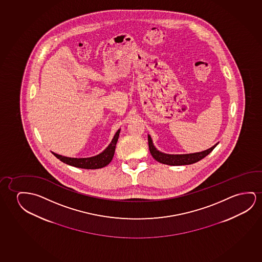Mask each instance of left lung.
<instances>
[{"label": "left lung", "instance_id": "left-lung-1", "mask_svg": "<svg viewBox=\"0 0 262 262\" xmlns=\"http://www.w3.org/2000/svg\"><path fill=\"white\" fill-rule=\"evenodd\" d=\"M148 148L151 153V156L158 162L170 165V166H182V165H190V164L195 163L205 157L208 155L210 152L212 151L213 148L216 147L217 144L212 146V148L206 149L205 151L198 152L193 154H185V155H169V154H164L160 152L154 147L152 143L151 138L148 135Z\"/></svg>", "mask_w": 262, "mask_h": 262}]
</instances>
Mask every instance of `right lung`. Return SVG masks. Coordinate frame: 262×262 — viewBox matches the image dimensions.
<instances>
[{
    "label": "right lung",
    "mask_w": 262,
    "mask_h": 262,
    "mask_svg": "<svg viewBox=\"0 0 262 262\" xmlns=\"http://www.w3.org/2000/svg\"><path fill=\"white\" fill-rule=\"evenodd\" d=\"M119 133H120V129L118 130L117 133H115L114 139H113V141L109 144V146L101 154L92 157V158L75 159V158L63 157V156L58 155V154H56L54 152H52V153L56 158L61 160L62 162L73 166V167L84 168V169L102 168V167H105L108 164L110 163L112 160H113V158H114L115 147H116L118 138H119Z\"/></svg>",
    "instance_id": "obj_1"
}]
</instances>
